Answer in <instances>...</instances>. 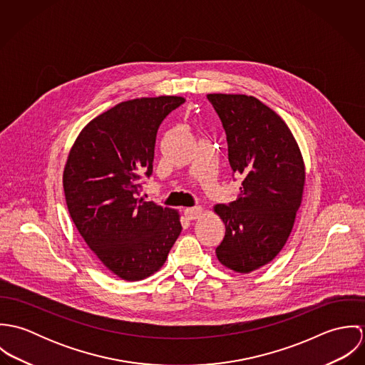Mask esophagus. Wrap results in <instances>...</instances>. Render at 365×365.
Here are the masks:
<instances>
[{
  "instance_id": "obj_1",
  "label": "esophagus",
  "mask_w": 365,
  "mask_h": 365,
  "mask_svg": "<svg viewBox=\"0 0 365 365\" xmlns=\"http://www.w3.org/2000/svg\"><path fill=\"white\" fill-rule=\"evenodd\" d=\"M185 216L190 219V220H194V219H198L202 216L204 213V209L201 207H192V208H187L184 210Z\"/></svg>"
}]
</instances>
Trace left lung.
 <instances>
[{
	"label": "left lung",
	"instance_id": "left-lung-1",
	"mask_svg": "<svg viewBox=\"0 0 365 365\" xmlns=\"http://www.w3.org/2000/svg\"><path fill=\"white\" fill-rule=\"evenodd\" d=\"M207 97L226 132L230 167L243 178L236 201L213 207L226 227L215 252L225 267L249 274L285 246L302 202L305 164L287 123L260 100Z\"/></svg>",
	"mask_w": 365,
	"mask_h": 365
}]
</instances>
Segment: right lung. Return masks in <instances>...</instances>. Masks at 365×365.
Wrapping results in <instances>:
<instances>
[{"mask_svg": "<svg viewBox=\"0 0 365 365\" xmlns=\"http://www.w3.org/2000/svg\"><path fill=\"white\" fill-rule=\"evenodd\" d=\"M182 97L136 98L94 118L77 136L64 167L70 216L105 267L126 281L161 268L181 233L177 210L139 198L153 173L156 135Z\"/></svg>", "mask_w": 365, "mask_h": 365, "instance_id": "add662e5", "label": "right lung"}]
</instances>
